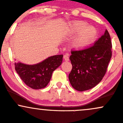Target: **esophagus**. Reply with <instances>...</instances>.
I'll return each mask as SVG.
<instances>
[{
	"label": "esophagus",
	"mask_w": 123,
	"mask_h": 123,
	"mask_svg": "<svg viewBox=\"0 0 123 123\" xmlns=\"http://www.w3.org/2000/svg\"><path fill=\"white\" fill-rule=\"evenodd\" d=\"M64 59L65 61H68L69 60V55L68 54L64 55Z\"/></svg>",
	"instance_id": "34e87169"
}]
</instances>
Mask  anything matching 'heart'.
<instances>
[{"mask_svg":"<svg viewBox=\"0 0 123 123\" xmlns=\"http://www.w3.org/2000/svg\"><path fill=\"white\" fill-rule=\"evenodd\" d=\"M68 36L74 37L77 36L72 42V47L77 50L85 49L96 41L98 31L94 27L89 25L83 21H75L69 24L67 29Z\"/></svg>","mask_w":123,"mask_h":123,"instance_id":"obj_1","label":"heart"}]
</instances>
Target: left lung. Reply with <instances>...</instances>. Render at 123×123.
I'll return each instance as SVG.
<instances>
[{"mask_svg": "<svg viewBox=\"0 0 123 123\" xmlns=\"http://www.w3.org/2000/svg\"><path fill=\"white\" fill-rule=\"evenodd\" d=\"M111 38L107 30L92 46L72 50L69 59L72 68L69 80L75 89L82 92L93 88L107 71L112 56Z\"/></svg>", "mask_w": 123, "mask_h": 123, "instance_id": "8db88e82", "label": "left lung"}]
</instances>
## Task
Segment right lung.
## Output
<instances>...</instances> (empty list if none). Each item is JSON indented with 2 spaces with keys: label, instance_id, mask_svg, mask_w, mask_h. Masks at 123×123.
Segmentation results:
<instances>
[{
  "label": "right lung",
  "instance_id": "add662e5",
  "mask_svg": "<svg viewBox=\"0 0 123 123\" xmlns=\"http://www.w3.org/2000/svg\"><path fill=\"white\" fill-rule=\"evenodd\" d=\"M63 55H54L35 65L15 63V69L25 84L33 89L46 87L52 72L62 62Z\"/></svg>",
  "mask_w": 123,
  "mask_h": 123
}]
</instances>
